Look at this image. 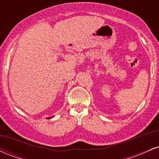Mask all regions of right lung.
Wrapping results in <instances>:
<instances>
[{
    "label": "right lung",
    "instance_id": "obj_1",
    "mask_svg": "<svg viewBox=\"0 0 159 159\" xmlns=\"http://www.w3.org/2000/svg\"><path fill=\"white\" fill-rule=\"evenodd\" d=\"M50 118H51V117H48V119H50Z\"/></svg>",
    "mask_w": 159,
    "mask_h": 159
}]
</instances>
